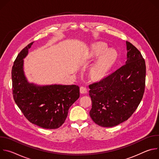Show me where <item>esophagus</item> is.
<instances>
[{
    "label": "esophagus",
    "instance_id": "esophagus-1",
    "mask_svg": "<svg viewBox=\"0 0 159 159\" xmlns=\"http://www.w3.org/2000/svg\"><path fill=\"white\" fill-rule=\"evenodd\" d=\"M80 92L81 94H86L87 93V89L85 87H80Z\"/></svg>",
    "mask_w": 159,
    "mask_h": 159
}]
</instances>
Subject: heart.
<instances>
[{"instance_id": "heart-1", "label": "heart", "mask_w": 159, "mask_h": 159, "mask_svg": "<svg viewBox=\"0 0 159 159\" xmlns=\"http://www.w3.org/2000/svg\"><path fill=\"white\" fill-rule=\"evenodd\" d=\"M106 48L107 46L103 43H96L93 45L87 53L89 59L96 58L101 55L90 69V73L94 77H101L104 75L117 57L115 50L112 48L106 50Z\"/></svg>"}]
</instances>
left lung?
<instances>
[{
  "label": "left lung",
  "mask_w": 159,
  "mask_h": 159,
  "mask_svg": "<svg viewBox=\"0 0 159 159\" xmlns=\"http://www.w3.org/2000/svg\"><path fill=\"white\" fill-rule=\"evenodd\" d=\"M124 65L103 79L89 85L92 108L89 115L102 127L126 121L140 103L145 90L146 65L139 50L126 41Z\"/></svg>",
  "instance_id": "obj_1"
}]
</instances>
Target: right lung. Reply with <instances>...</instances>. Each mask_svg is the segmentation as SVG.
Instances as JSON below:
<instances>
[{
	"mask_svg": "<svg viewBox=\"0 0 159 159\" xmlns=\"http://www.w3.org/2000/svg\"><path fill=\"white\" fill-rule=\"evenodd\" d=\"M33 44L22 49L14 61L12 69L13 98L31 123L45 129H56L63 124L70 107L79 98V87L30 82L24 71V59Z\"/></svg>",
	"mask_w": 159,
	"mask_h": 159,
	"instance_id": "add662e5",
	"label": "right lung"
}]
</instances>
